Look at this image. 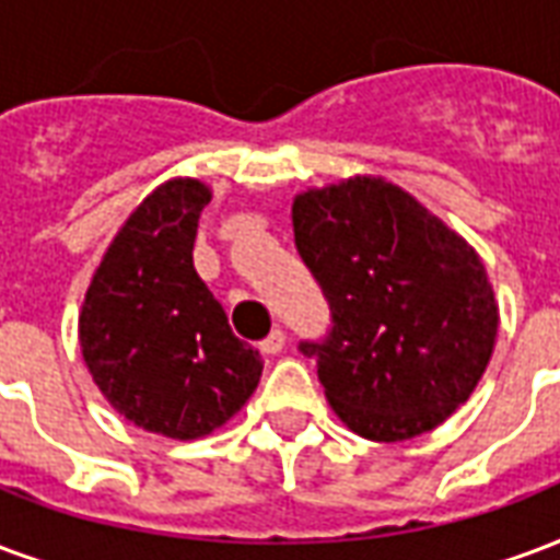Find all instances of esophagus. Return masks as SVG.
<instances>
[{
	"mask_svg": "<svg viewBox=\"0 0 560 560\" xmlns=\"http://www.w3.org/2000/svg\"><path fill=\"white\" fill-rule=\"evenodd\" d=\"M284 341H288V338H284V332H281V329H272V332H269L267 338L260 341V353H267V355L281 353V350H284Z\"/></svg>",
	"mask_w": 560,
	"mask_h": 560,
	"instance_id": "34e87169",
	"label": "esophagus"
}]
</instances>
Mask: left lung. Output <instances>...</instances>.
<instances>
[{"mask_svg": "<svg viewBox=\"0 0 560 560\" xmlns=\"http://www.w3.org/2000/svg\"><path fill=\"white\" fill-rule=\"evenodd\" d=\"M293 237L332 308L317 359L347 428L400 442L439 428L490 364L499 305L466 240L383 177H350L293 201Z\"/></svg>", "mask_w": 560, "mask_h": 560, "instance_id": "8db88e82", "label": "left lung"}]
</instances>
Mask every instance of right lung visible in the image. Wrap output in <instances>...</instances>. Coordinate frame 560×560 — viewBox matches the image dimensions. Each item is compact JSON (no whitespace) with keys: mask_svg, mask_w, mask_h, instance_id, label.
<instances>
[{"mask_svg":"<svg viewBox=\"0 0 560 560\" xmlns=\"http://www.w3.org/2000/svg\"><path fill=\"white\" fill-rule=\"evenodd\" d=\"M207 205L210 189L192 177L156 186L106 248L80 314L82 359L103 397L168 439L222 428L264 371L192 267Z\"/></svg>","mask_w":560,"mask_h":560,"instance_id":"obj_1","label":"right lung"}]
</instances>
